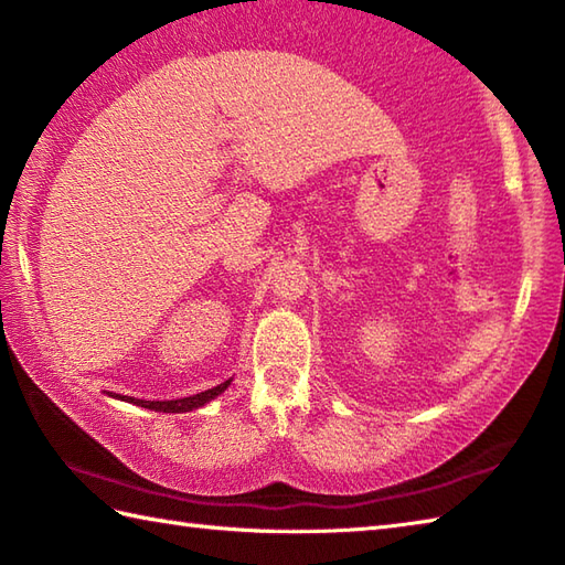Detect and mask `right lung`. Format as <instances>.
<instances>
[{
	"label": "right lung",
	"mask_w": 565,
	"mask_h": 565,
	"mask_svg": "<svg viewBox=\"0 0 565 565\" xmlns=\"http://www.w3.org/2000/svg\"><path fill=\"white\" fill-rule=\"evenodd\" d=\"M227 383H231V381H225V383H221V386H215V388L201 391L196 395H189V398H179V401H138V398H128V395H124V401L136 403L140 407H148V411H154V413H189V411H194V407H201L203 403L213 401L215 395L223 393L227 388ZM118 398H121V395H118Z\"/></svg>",
	"instance_id": "right-lung-1"
}]
</instances>
